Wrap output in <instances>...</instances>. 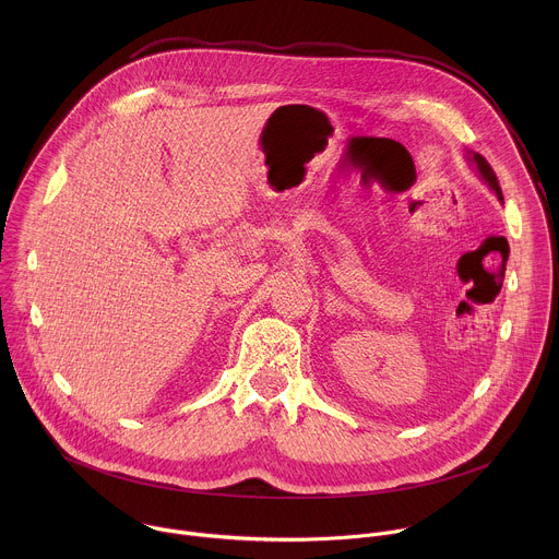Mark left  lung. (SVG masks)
Wrapping results in <instances>:
<instances>
[{
    "mask_svg": "<svg viewBox=\"0 0 559 559\" xmlns=\"http://www.w3.org/2000/svg\"><path fill=\"white\" fill-rule=\"evenodd\" d=\"M473 162L477 164V168H480V175L485 177V181L496 190V194L502 199V188H500V181H498V177H496V173H493V168L489 166V162L487 158L483 156V154H473Z\"/></svg>",
    "mask_w": 559,
    "mask_h": 559,
    "instance_id": "8db88e82",
    "label": "left lung"
}]
</instances>
